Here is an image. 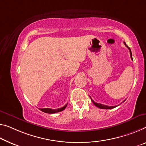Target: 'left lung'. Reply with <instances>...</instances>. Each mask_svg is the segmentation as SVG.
Wrapping results in <instances>:
<instances>
[{
	"label": "left lung",
	"instance_id": "1",
	"mask_svg": "<svg viewBox=\"0 0 146 146\" xmlns=\"http://www.w3.org/2000/svg\"><path fill=\"white\" fill-rule=\"evenodd\" d=\"M124 44H125V46H126V47H127L128 49H129V50H130V55H131V59L133 60V57H132V53H131V49H130V48H129V47H128V46H127V44H125V42H124ZM91 100H92V102H93V104H95L96 107L99 108H101V109H112V108H115L116 106H106V105L100 104V103H96V102H94L93 100H92V99H91ZM124 101H125V100H124ZM124 101H123V102H124Z\"/></svg>",
	"mask_w": 146,
	"mask_h": 146
}]
</instances>
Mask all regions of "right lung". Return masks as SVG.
<instances>
[{
    "mask_svg": "<svg viewBox=\"0 0 146 146\" xmlns=\"http://www.w3.org/2000/svg\"><path fill=\"white\" fill-rule=\"evenodd\" d=\"M66 104L65 106L62 107V108H58V109H51V108H41L40 109V110L45 112V113H57V112H59V111H61L62 110H64V109L66 108V107L67 106Z\"/></svg>",
    "mask_w": 146,
    "mask_h": 146,
    "instance_id": "obj_1",
    "label": "right lung"
}]
</instances>
